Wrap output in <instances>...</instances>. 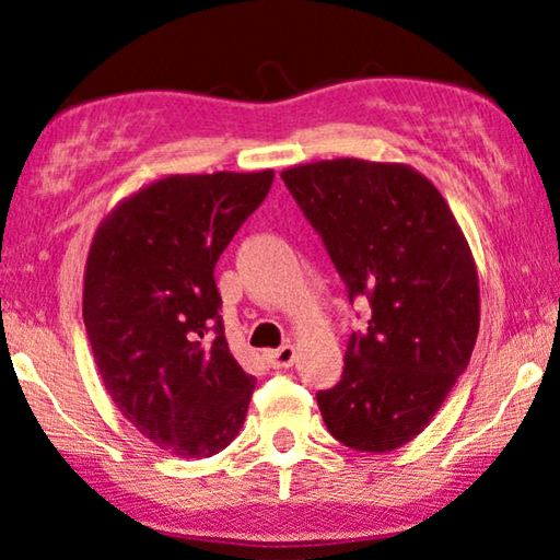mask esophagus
Instances as JSON below:
<instances>
[{
    "label": "esophagus",
    "mask_w": 560,
    "mask_h": 560,
    "mask_svg": "<svg viewBox=\"0 0 560 560\" xmlns=\"http://www.w3.org/2000/svg\"><path fill=\"white\" fill-rule=\"evenodd\" d=\"M293 360H296V348L293 346H281L277 350H269L267 353V363L273 368V371H283V368H291Z\"/></svg>",
    "instance_id": "1"
}]
</instances>
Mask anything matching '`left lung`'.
Masks as SVG:
<instances>
[{
  "mask_svg": "<svg viewBox=\"0 0 560 560\" xmlns=\"http://www.w3.org/2000/svg\"><path fill=\"white\" fill-rule=\"evenodd\" d=\"M348 301L371 318L348 338L340 381L318 390L328 432L390 452L428 428L467 371L479 334V279L467 240L428 177L397 163L338 158L281 173Z\"/></svg>",
  "mask_w": 560,
  "mask_h": 560,
  "instance_id": "left-lung-1",
  "label": "left lung"
}]
</instances>
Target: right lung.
<instances>
[{
    "label": "right lung",
    "instance_id": "add662e5",
    "mask_svg": "<svg viewBox=\"0 0 560 560\" xmlns=\"http://www.w3.org/2000/svg\"><path fill=\"white\" fill-rule=\"evenodd\" d=\"M271 183V170L158 179L93 236L83 324L103 385L177 457H212L244 424L257 381L230 353L214 267Z\"/></svg>",
    "mask_w": 560,
    "mask_h": 560
}]
</instances>
